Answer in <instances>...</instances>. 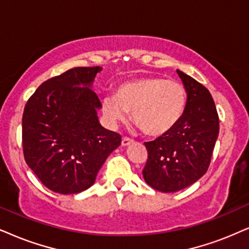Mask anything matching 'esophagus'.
Here are the masks:
<instances>
[{"instance_id": "34e87169", "label": "esophagus", "mask_w": 249, "mask_h": 249, "mask_svg": "<svg viewBox=\"0 0 249 249\" xmlns=\"http://www.w3.org/2000/svg\"><path fill=\"white\" fill-rule=\"evenodd\" d=\"M131 143H133V140L130 139V138H123V140H122V146L123 147L130 146Z\"/></svg>"}]
</instances>
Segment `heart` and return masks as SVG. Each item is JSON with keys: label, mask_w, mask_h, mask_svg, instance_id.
I'll use <instances>...</instances> for the list:
<instances>
[{"label": "heart", "mask_w": 249, "mask_h": 249, "mask_svg": "<svg viewBox=\"0 0 249 249\" xmlns=\"http://www.w3.org/2000/svg\"><path fill=\"white\" fill-rule=\"evenodd\" d=\"M186 108V90L180 83L160 77H140L123 81L115 96L103 99L102 110L111 124L132 121L148 137H161L180 121Z\"/></svg>", "instance_id": "1"}]
</instances>
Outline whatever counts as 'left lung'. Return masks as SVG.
<instances>
[{
  "label": "left lung",
  "mask_w": 249,
  "mask_h": 249,
  "mask_svg": "<svg viewBox=\"0 0 249 249\" xmlns=\"http://www.w3.org/2000/svg\"><path fill=\"white\" fill-rule=\"evenodd\" d=\"M187 94L180 121L164 135L144 142L148 160L144 181L164 193L184 190L206 174L219 133V119L212 95L194 78L177 70Z\"/></svg>",
  "instance_id": "8db88e82"
}]
</instances>
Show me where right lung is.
<instances>
[{
    "label": "right lung",
    "mask_w": 249,
    "mask_h": 249,
    "mask_svg": "<svg viewBox=\"0 0 249 249\" xmlns=\"http://www.w3.org/2000/svg\"><path fill=\"white\" fill-rule=\"evenodd\" d=\"M101 67L74 68L40 85L23 114V150L28 168L50 191L77 194L122 142L100 124L101 102L92 85Z\"/></svg>",
    "instance_id": "right-lung-1"
}]
</instances>
